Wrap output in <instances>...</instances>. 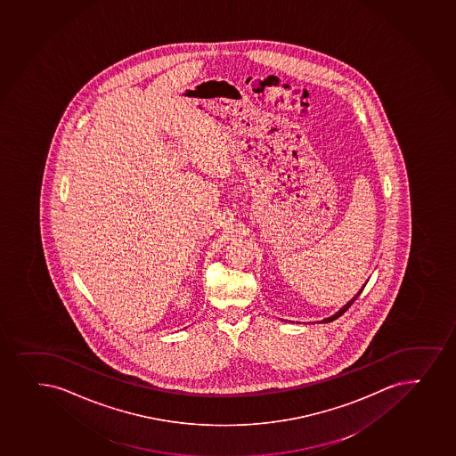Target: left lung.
Instances as JSON below:
<instances>
[{
	"label": "left lung",
	"mask_w": 456,
	"mask_h": 456,
	"mask_svg": "<svg viewBox=\"0 0 456 456\" xmlns=\"http://www.w3.org/2000/svg\"><path fill=\"white\" fill-rule=\"evenodd\" d=\"M365 285H367V281H365ZM365 285H363V287L361 288V289H359L358 294H356V296H354V297L352 298V300H350V302L346 303V305H344V306L341 307V309H339V311H338V313L333 314L332 317L324 318V320H322V322H333V320H337L338 317H341V315H343V314L346 313V311H347L348 307H350V306H352V305H354V300H356V298L359 297V294H361V292H362V289H363V288H365Z\"/></svg>",
	"instance_id": "8db88e82"
}]
</instances>
